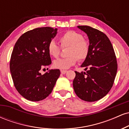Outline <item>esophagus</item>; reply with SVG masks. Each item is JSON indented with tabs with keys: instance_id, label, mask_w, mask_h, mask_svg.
I'll use <instances>...</instances> for the list:
<instances>
[{
	"instance_id": "esophagus-1",
	"label": "esophagus",
	"mask_w": 129,
	"mask_h": 129,
	"mask_svg": "<svg viewBox=\"0 0 129 129\" xmlns=\"http://www.w3.org/2000/svg\"><path fill=\"white\" fill-rule=\"evenodd\" d=\"M67 72L68 71L67 70H60V73H61L62 74H66V73H67Z\"/></svg>"
}]
</instances>
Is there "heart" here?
I'll return each instance as SVG.
<instances>
[{
  "instance_id": "b5f03b06",
  "label": "heart",
  "mask_w": 129,
  "mask_h": 129,
  "mask_svg": "<svg viewBox=\"0 0 129 129\" xmlns=\"http://www.w3.org/2000/svg\"><path fill=\"white\" fill-rule=\"evenodd\" d=\"M59 42L62 48H67L66 58L58 59L53 62L55 69L66 70L76 64L78 59L83 61L86 59L90 52V44L84 39L82 34L73 30H69L59 38ZM48 53L53 57H58L60 53V48L54 41H50L47 47Z\"/></svg>"
}]
</instances>
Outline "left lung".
<instances>
[{
	"label": "left lung",
	"mask_w": 129,
	"mask_h": 129,
	"mask_svg": "<svg viewBox=\"0 0 129 129\" xmlns=\"http://www.w3.org/2000/svg\"><path fill=\"white\" fill-rule=\"evenodd\" d=\"M78 28L85 32L89 39V54L81 67L90 69L86 73L75 72L74 90L81 100L96 101L105 96L113 86L118 69L116 57L112 43L104 33L87 25Z\"/></svg>",
	"instance_id": "8db88e82"
}]
</instances>
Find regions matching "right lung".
Wrapping results in <instances>:
<instances>
[{
    "label": "right lung",
    "instance_id": "add662e5",
    "mask_svg": "<svg viewBox=\"0 0 129 129\" xmlns=\"http://www.w3.org/2000/svg\"><path fill=\"white\" fill-rule=\"evenodd\" d=\"M57 28H37L23 33L16 42L10 62L16 90L31 101H39L51 93L60 76L59 69L42 75L41 69L51 64L47 47L56 36Z\"/></svg>",
    "mask_w": 129,
    "mask_h": 129
}]
</instances>
